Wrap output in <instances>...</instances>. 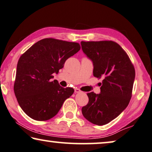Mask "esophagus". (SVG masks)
I'll return each mask as SVG.
<instances>
[{
  "label": "esophagus",
  "instance_id": "obj_1",
  "mask_svg": "<svg viewBox=\"0 0 152 152\" xmlns=\"http://www.w3.org/2000/svg\"><path fill=\"white\" fill-rule=\"evenodd\" d=\"M81 92V91L79 88H75V93H79V92Z\"/></svg>",
  "mask_w": 152,
  "mask_h": 152
}]
</instances>
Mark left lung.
Listing matches in <instances>:
<instances>
[{"mask_svg":"<svg viewBox=\"0 0 152 152\" xmlns=\"http://www.w3.org/2000/svg\"><path fill=\"white\" fill-rule=\"evenodd\" d=\"M84 53L92 60L93 75L103 77L101 93L88 92V103L82 107L84 117L103 125L119 115L128 105L132 94L135 69L127 53L111 40L81 42Z\"/></svg>","mask_w":152,"mask_h":152,"instance_id":"obj_1","label":"left lung"}]
</instances>
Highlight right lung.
<instances>
[{
    "label": "right lung",
    "mask_w": 152,
    "mask_h": 152,
    "mask_svg": "<svg viewBox=\"0 0 152 152\" xmlns=\"http://www.w3.org/2000/svg\"><path fill=\"white\" fill-rule=\"evenodd\" d=\"M80 49L77 42L45 38L20 56L14 90L20 106L29 117L36 121L50 119L73 94V88H64L51 79L54 72L58 73L64 67L66 60Z\"/></svg>",
    "instance_id": "1"
}]
</instances>
